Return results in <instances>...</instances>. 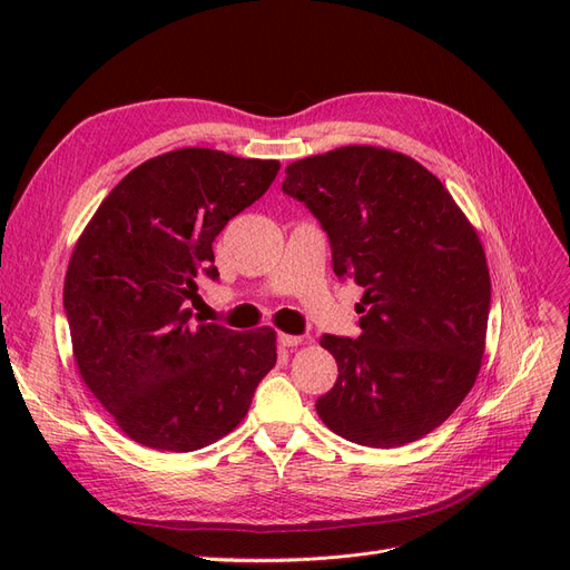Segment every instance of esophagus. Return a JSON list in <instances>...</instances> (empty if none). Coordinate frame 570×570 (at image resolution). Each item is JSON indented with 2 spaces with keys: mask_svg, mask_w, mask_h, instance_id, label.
Instances as JSON below:
<instances>
[{
  "mask_svg": "<svg viewBox=\"0 0 570 570\" xmlns=\"http://www.w3.org/2000/svg\"><path fill=\"white\" fill-rule=\"evenodd\" d=\"M302 342H304L302 335H287V333L278 335V344H281V347H287V350L297 347V344H302Z\"/></svg>",
  "mask_w": 570,
  "mask_h": 570,
  "instance_id": "esophagus-1",
  "label": "esophagus"
}]
</instances>
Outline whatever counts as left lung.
Wrapping results in <instances>:
<instances>
[{
    "label": "left lung",
    "instance_id": "8db88e82",
    "mask_svg": "<svg viewBox=\"0 0 570 570\" xmlns=\"http://www.w3.org/2000/svg\"><path fill=\"white\" fill-rule=\"evenodd\" d=\"M283 193L331 237L333 271L364 287L361 335H323L337 383L318 396L340 438L392 450L442 425L471 392L490 316L475 228L406 154L350 145L285 168Z\"/></svg>",
    "mask_w": 570,
    "mask_h": 570
}]
</instances>
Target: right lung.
Returning a JSON list of instances; mask_svg holds the SVG:
<instances>
[{
	"label": "right lung",
	"mask_w": 570,
	"mask_h": 570,
	"mask_svg": "<svg viewBox=\"0 0 570 570\" xmlns=\"http://www.w3.org/2000/svg\"><path fill=\"white\" fill-rule=\"evenodd\" d=\"M275 159L204 147L154 157L99 204L71 254L63 308L80 377L137 444L195 452L247 416L275 331L193 323L214 239L278 176Z\"/></svg>",
	"instance_id": "add662e5"
}]
</instances>
